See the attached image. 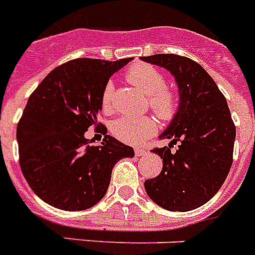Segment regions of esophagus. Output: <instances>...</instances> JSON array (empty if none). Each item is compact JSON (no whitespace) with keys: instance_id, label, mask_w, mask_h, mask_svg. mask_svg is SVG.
Returning <instances> with one entry per match:
<instances>
[{"instance_id":"obj_1","label":"esophagus","mask_w":255,"mask_h":255,"mask_svg":"<svg viewBox=\"0 0 255 255\" xmlns=\"http://www.w3.org/2000/svg\"><path fill=\"white\" fill-rule=\"evenodd\" d=\"M134 154H136V156H146V154H148V150L144 148H136L134 149Z\"/></svg>"}]
</instances>
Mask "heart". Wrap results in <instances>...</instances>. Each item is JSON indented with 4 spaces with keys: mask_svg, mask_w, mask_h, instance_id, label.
<instances>
[{
    "mask_svg": "<svg viewBox=\"0 0 255 255\" xmlns=\"http://www.w3.org/2000/svg\"><path fill=\"white\" fill-rule=\"evenodd\" d=\"M126 78L134 88L141 90L148 97V105L153 113L163 122H170L179 109V98L174 89L166 86V78L158 68L149 64L138 63L132 65L126 73ZM113 81H109L102 90L101 105L105 113L114 107ZM157 131V124L150 117L118 119L111 126V132L117 138L128 144H141Z\"/></svg>",
    "mask_w": 255,
    "mask_h": 255,
    "instance_id": "1",
    "label": "heart"
}]
</instances>
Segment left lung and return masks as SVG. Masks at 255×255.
Masks as SVG:
<instances>
[{
    "instance_id": "left-lung-1",
    "label": "left lung",
    "mask_w": 255,
    "mask_h": 255,
    "mask_svg": "<svg viewBox=\"0 0 255 255\" xmlns=\"http://www.w3.org/2000/svg\"><path fill=\"white\" fill-rule=\"evenodd\" d=\"M166 68L175 76L181 103L161 140L169 146L154 148L162 158V170L146 179V194L169 211L195 210L216 194L233 162L236 126L224 94L204 68L174 53L141 57ZM178 145L175 151L171 148Z\"/></svg>"
}]
</instances>
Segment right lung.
<instances>
[{
    "label": "right lung",
    "instance_id": "obj_1",
    "mask_svg": "<svg viewBox=\"0 0 255 255\" xmlns=\"http://www.w3.org/2000/svg\"><path fill=\"white\" fill-rule=\"evenodd\" d=\"M129 60H70L49 72L30 95L16 127L19 165L32 191L52 207H93L106 194L115 163L134 156L97 121L105 85ZM92 125L105 133L101 147L84 138Z\"/></svg>",
    "mask_w": 255,
    "mask_h": 255
}]
</instances>
